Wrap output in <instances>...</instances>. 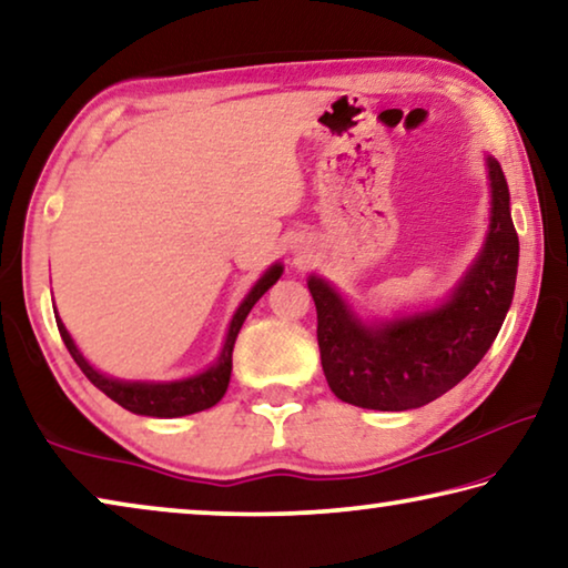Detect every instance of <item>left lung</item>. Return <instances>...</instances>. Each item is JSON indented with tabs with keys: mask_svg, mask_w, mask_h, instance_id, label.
<instances>
[{
	"mask_svg": "<svg viewBox=\"0 0 568 568\" xmlns=\"http://www.w3.org/2000/svg\"><path fill=\"white\" fill-rule=\"evenodd\" d=\"M493 220L480 257L443 308L362 326L321 277L308 287L318 313L323 374L341 402L364 409L425 407L460 384L506 321L518 273V235L503 169L488 159Z\"/></svg>",
	"mask_w": 568,
	"mask_h": 568,
	"instance_id": "8db88e82",
	"label": "left lung"
}]
</instances>
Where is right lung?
I'll list each match as a JSON object with an SVG mask.
<instances>
[{
  "label": "right lung",
  "mask_w": 568,
  "mask_h": 568,
  "mask_svg": "<svg viewBox=\"0 0 568 568\" xmlns=\"http://www.w3.org/2000/svg\"><path fill=\"white\" fill-rule=\"evenodd\" d=\"M281 273H283L281 265L270 267L267 273L260 277L257 285L252 287L247 298L242 301L235 318L230 323L227 341H224V348L217 358V364L206 368L204 374L192 376V379H184V382L131 384V382L108 379V376L98 374L95 368L85 362L83 354L75 348L73 338H70V333L65 331V326H62V321L55 316L58 331L62 341H65L70 356H73L75 364L80 366V372H83L90 379V384L98 386L108 399H113L115 404H121L123 409H129L133 414H143V417H184V414L210 409L224 397V392H227V384H230V374H232V348H235V338L242 328V323H245L252 305L263 298L267 287H273V283L281 277Z\"/></svg>",
  "instance_id": "right-lung-1"
}]
</instances>
